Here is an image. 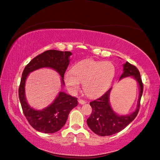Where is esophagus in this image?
I'll return each instance as SVG.
<instances>
[{"label": "esophagus", "instance_id": "obj_1", "mask_svg": "<svg viewBox=\"0 0 160 160\" xmlns=\"http://www.w3.org/2000/svg\"><path fill=\"white\" fill-rule=\"evenodd\" d=\"M78 102H79V103H80V104H85V103H86V102L84 101V100L79 99V100H78Z\"/></svg>", "mask_w": 160, "mask_h": 160}]
</instances>
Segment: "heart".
<instances>
[{"mask_svg":"<svg viewBox=\"0 0 160 160\" xmlns=\"http://www.w3.org/2000/svg\"><path fill=\"white\" fill-rule=\"evenodd\" d=\"M115 72L113 64L108 61L84 60L75 64L72 71H66L64 80L72 93H76L81 83H83V89L87 96L96 98L108 89Z\"/></svg>","mask_w":160,"mask_h":160,"instance_id":"1","label":"heart"}]
</instances>
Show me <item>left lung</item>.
Returning a JSON list of instances; mask_svg holds the SVG:
<instances>
[{"label":"left lung","instance_id":"obj_1","mask_svg":"<svg viewBox=\"0 0 160 160\" xmlns=\"http://www.w3.org/2000/svg\"><path fill=\"white\" fill-rule=\"evenodd\" d=\"M128 76L133 77L137 80L140 90L138 107L133 113L128 115H119L112 110L109 104V94L111 88L101 97L90 102L92 112L87 119V124L91 131L100 136H108L117 133L123 130L137 116L143 93V83L138 68L133 64L126 62L124 64L123 73L120 79Z\"/></svg>","mask_w":160,"mask_h":160}]
</instances>
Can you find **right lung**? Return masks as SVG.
I'll return each mask as SVG.
<instances>
[{"label": "right lung", "instance_id": "1", "mask_svg": "<svg viewBox=\"0 0 160 160\" xmlns=\"http://www.w3.org/2000/svg\"><path fill=\"white\" fill-rule=\"evenodd\" d=\"M70 52L47 50L37 56L27 64L23 70L18 89V96L22 111L29 124L39 132L53 133L58 131L65 124L70 111L78 105V98L64 92H60L53 102L42 110L37 111L30 107L25 96V84L30 72L43 67L55 69L62 77L70 62Z\"/></svg>", "mask_w": 160, "mask_h": 160}]
</instances>
